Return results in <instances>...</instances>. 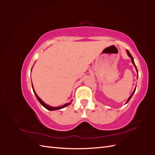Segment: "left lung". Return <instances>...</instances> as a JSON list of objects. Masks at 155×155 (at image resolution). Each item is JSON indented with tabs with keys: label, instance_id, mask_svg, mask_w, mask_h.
<instances>
[{
	"label": "left lung",
	"instance_id": "obj_1",
	"mask_svg": "<svg viewBox=\"0 0 155 155\" xmlns=\"http://www.w3.org/2000/svg\"><path fill=\"white\" fill-rule=\"evenodd\" d=\"M127 51V55H129V57L131 59V60H132V63L134 64V67H135V68H136V70H137V72H138V70H137V66H136L135 65V63H134V59H133V58L132 57V55H131V54H130V52L129 51V50H126ZM137 78H138V77H137ZM136 88H137V86H136ZM136 88H134V91H133V92L132 93V94H131L130 96V97L128 98V100H127V102H126V104H127V103L129 102V101L130 100V98L132 97V96H133V95L134 94V93L135 92V91H136Z\"/></svg>",
	"mask_w": 155,
	"mask_h": 155
}]
</instances>
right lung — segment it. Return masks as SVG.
Returning a JSON list of instances; mask_svg holds the SVG:
<instances>
[{"label": "right lung", "mask_w": 155, "mask_h": 155, "mask_svg": "<svg viewBox=\"0 0 155 155\" xmlns=\"http://www.w3.org/2000/svg\"><path fill=\"white\" fill-rule=\"evenodd\" d=\"M32 88H33V91H34V94H35V96H36V97H37V99L38 100V101H39L40 104H41L42 105H43L45 108H46V109H47V110H55L61 109H63V108H64L65 107H67V106L69 105L70 104H71V102H72V101H71V102L67 103V104H65L64 105H62V106H60V107H51V106H50V105H47V104H46L45 103L43 100H42L38 96H37V94H36V92H35V90H34V86H33V84H32Z\"/></svg>", "instance_id": "obj_1"}]
</instances>
